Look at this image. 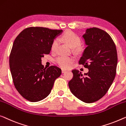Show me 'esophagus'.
Returning a JSON list of instances; mask_svg holds the SVG:
<instances>
[{
  "mask_svg": "<svg viewBox=\"0 0 126 126\" xmlns=\"http://www.w3.org/2000/svg\"><path fill=\"white\" fill-rule=\"evenodd\" d=\"M62 73H65V72H66V69H62Z\"/></svg>",
  "mask_w": 126,
  "mask_h": 126,
  "instance_id": "obj_1",
  "label": "esophagus"
}]
</instances>
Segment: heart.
Here are the masks:
<instances>
[{"mask_svg":"<svg viewBox=\"0 0 126 126\" xmlns=\"http://www.w3.org/2000/svg\"><path fill=\"white\" fill-rule=\"evenodd\" d=\"M62 40H63L69 46L73 48H75L77 50L81 49L79 44L81 43V38L79 36L72 31H67L61 36ZM59 40L57 39H55L52 41L50 45V49L52 52L55 53L57 51ZM74 60L73 56H60L56 59V63L63 68H68L71 66L73 63Z\"/></svg>","mask_w":126,"mask_h":126,"instance_id":"obj_1","label":"heart"}]
</instances>
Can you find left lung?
I'll return each instance as SVG.
<instances>
[{
	"label": "left lung",
	"instance_id": "8db88e82",
	"mask_svg": "<svg viewBox=\"0 0 126 126\" xmlns=\"http://www.w3.org/2000/svg\"><path fill=\"white\" fill-rule=\"evenodd\" d=\"M87 47L79 61L89 69L83 76L77 69L69 82L72 94L85 103H93L106 94L116 75L118 63L115 44L111 36L98 28L87 29L83 35Z\"/></svg>",
	"mask_w": 126,
	"mask_h": 126
}]
</instances>
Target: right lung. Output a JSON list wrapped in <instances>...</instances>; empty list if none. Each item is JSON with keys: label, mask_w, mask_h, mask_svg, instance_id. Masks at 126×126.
I'll list each match as a JSON object with an SVG mask.
<instances>
[{"label": "right lung", "mask_w": 126, "mask_h": 126, "mask_svg": "<svg viewBox=\"0 0 126 126\" xmlns=\"http://www.w3.org/2000/svg\"><path fill=\"white\" fill-rule=\"evenodd\" d=\"M63 30L31 27L19 34L10 55V67L15 87L29 101L43 100L50 94L61 69L56 66L45 69L41 58L50 52L54 38Z\"/></svg>", "instance_id": "add662e5"}]
</instances>
